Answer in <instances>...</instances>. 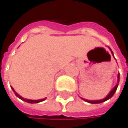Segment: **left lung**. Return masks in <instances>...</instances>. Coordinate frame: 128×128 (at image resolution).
<instances>
[{"instance_id": "1", "label": "left lung", "mask_w": 128, "mask_h": 128, "mask_svg": "<svg viewBox=\"0 0 128 128\" xmlns=\"http://www.w3.org/2000/svg\"><path fill=\"white\" fill-rule=\"evenodd\" d=\"M111 50V49H110ZM111 52H112V56H114V53H112V52L111 51ZM119 80H120V74H118V76H117V84L112 88V90H111V92L109 93V94L107 95V96L105 98H103V99H101V100H95V101H91V100H87V99H84V98H82V99H84V101H86V102H89V103H92V104H98V103H101V102H106V100H108V99H110L111 97H112V95L114 94V93L116 92V89H117V87H118V83H119Z\"/></svg>"}]
</instances>
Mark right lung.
Segmentation results:
<instances>
[{
    "instance_id": "add662e5",
    "label": "right lung",
    "mask_w": 128,
    "mask_h": 128,
    "mask_svg": "<svg viewBox=\"0 0 128 128\" xmlns=\"http://www.w3.org/2000/svg\"><path fill=\"white\" fill-rule=\"evenodd\" d=\"M12 90H13V92H14V93L16 94V95L18 97V98H19L20 99H22V100H23V101H25V102H28V103H38V102H43V101H44L45 100V98H43V99H39V100H30V99H26V98H22V96H20V95L14 91V90L13 89V88L12 87Z\"/></svg>"
}]
</instances>
